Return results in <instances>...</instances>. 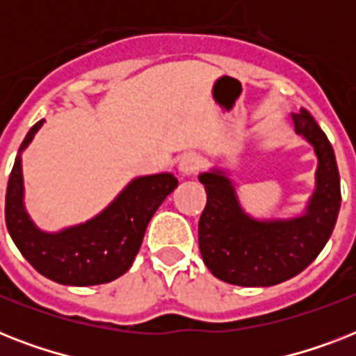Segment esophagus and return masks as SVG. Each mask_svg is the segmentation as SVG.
<instances>
[{
  "label": "esophagus",
  "instance_id": "obj_1",
  "mask_svg": "<svg viewBox=\"0 0 356 356\" xmlns=\"http://www.w3.org/2000/svg\"><path fill=\"white\" fill-rule=\"evenodd\" d=\"M201 168V159L200 155L195 153H184L181 159H179V172L183 175H192Z\"/></svg>",
  "mask_w": 356,
  "mask_h": 356
}]
</instances>
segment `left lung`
<instances>
[{
  "label": "left lung",
  "instance_id": "1",
  "mask_svg": "<svg viewBox=\"0 0 356 356\" xmlns=\"http://www.w3.org/2000/svg\"><path fill=\"white\" fill-rule=\"evenodd\" d=\"M293 131L314 147L316 188L303 214L288 220H257L240 205L227 172L212 168L200 175L207 205L200 218L203 262L220 281L238 286H273L292 279L325 248L342 203L337 156L316 120L301 108Z\"/></svg>",
  "mask_w": 356,
  "mask_h": 356
}]
</instances>
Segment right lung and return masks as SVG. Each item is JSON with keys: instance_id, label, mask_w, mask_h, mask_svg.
I'll use <instances>...</instances> for the list:
<instances>
[{"instance_id": "obj_1", "label": "right lung", "mask_w": 356, "mask_h": 356, "mask_svg": "<svg viewBox=\"0 0 356 356\" xmlns=\"http://www.w3.org/2000/svg\"><path fill=\"white\" fill-rule=\"evenodd\" d=\"M40 122L19 145L5 195L8 234L25 260L47 279L70 286H92L118 279L131 268L144 240L147 223L162 201L177 188L172 173L133 179L97 216L58 233L35 225L24 205L22 151L35 138Z\"/></svg>"}]
</instances>
